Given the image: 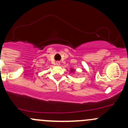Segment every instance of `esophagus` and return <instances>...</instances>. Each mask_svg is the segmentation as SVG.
Masks as SVG:
<instances>
[{"instance_id": "esophagus-1", "label": "esophagus", "mask_w": 128, "mask_h": 128, "mask_svg": "<svg viewBox=\"0 0 128 128\" xmlns=\"http://www.w3.org/2000/svg\"><path fill=\"white\" fill-rule=\"evenodd\" d=\"M56 65H60V62H56Z\"/></svg>"}]
</instances>
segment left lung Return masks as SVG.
I'll return each mask as SVG.
<instances>
[{"label": "left lung", "instance_id": "left-lung-1", "mask_svg": "<svg viewBox=\"0 0 128 128\" xmlns=\"http://www.w3.org/2000/svg\"><path fill=\"white\" fill-rule=\"evenodd\" d=\"M73 70H72V69H71V72H72V71Z\"/></svg>", "mask_w": 128, "mask_h": 128}]
</instances>
